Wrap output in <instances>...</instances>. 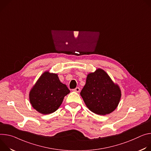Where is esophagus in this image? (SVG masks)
Listing matches in <instances>:
<instances>
[{
    "mask_svg": "<svg viewBox=\"0 0 151 151\" xmlns=\"http://www.w3.org/2000/svg\"><path fill=\"white\" fill-rule=\"evenodd\" d=\"M73 91H74V92H80V89L79 88H76V89H73Z\"/></svg>",
    "mask_w": 151,
    "mask_h": 151,
    "instance_id": "1",
    "label": "esophagus"
}]
</instances>
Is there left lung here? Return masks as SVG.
Segmentation results:
<instances>
[{
    "mask_svg": "<svg viewBox=\"0 0 151 151\" xmlns=\"http://www.w3.org/2000/svg\"><path fill=\"white\" fill-rule=\"evenodd\" d=\"M87 107L94 113L106 115L118 107L121 91L108 74L101 68L88 74L86 84L80 92Z\"/></svg>",
    "mask_w": 151,
    "mask_h": 151,
    "instance_id": "1",
    "label": "left lung"
}]
</instances>
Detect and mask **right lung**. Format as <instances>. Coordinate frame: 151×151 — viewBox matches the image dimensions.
<instances>
[{"instance_id":"obj_1","label":"right lung","mask_w":151,"mask_h":151,"mask_svg":"<svg viewBox=\"0 0 151 151\" xmlns=\"http://www.w3.org/2000/svg\"><path fill=\"white\" fill-rule=\"evenodd\" d=\"M70 91L60 82L58 76L44 72L37 81L29 92V101L33 107L43 114L56 111L63 102L65 96Z\"/></svg>"}]
</instances>
